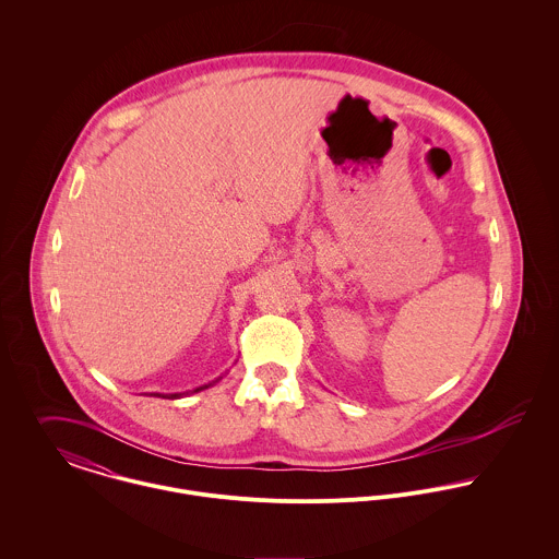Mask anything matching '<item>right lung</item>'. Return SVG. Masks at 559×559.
Wrapping results in <instances>:
<instances>
[{
	"instance_id": "1",
	"label": "right lung",
	"mask_w": 559,
	"mask_h": 559,
	"mask_svg": "<svg viewBox=\"0 0 559 559\" xmlns=\"http://www.w3.org/2000/svg\"><path fill=\"white\" fill-rule=\"evenodd\" d=\"M206 388H211V383L209 385H202V388H198V390H193V392H200V390H206ZM153 396H157V399H180V396H185V394H169V396H160V394H153Z\"/></svg>"
}]
</instances>
